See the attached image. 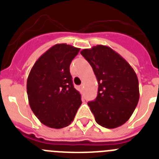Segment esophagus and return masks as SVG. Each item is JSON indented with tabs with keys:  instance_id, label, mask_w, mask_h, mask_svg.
<instances>
[{
	"instance_id": "34e87169",
	"label": "esophagus",
	"mask_w": 159,
	"mask_h": 159,
	"mask_svg": "<svg viewBox=\"0 0 159 159\" xmlns=\"http://www.w3.org/2000/svg\"><path fill=\"white\" fill-rule=\"evenodd\" d=\"M80 88L81 92H82L83 90H84V84H82V85H80Z\"/></svg>"
}]
</instances>
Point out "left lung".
<instances>
[{"label":"left lung","instance_id":"1","mask_svg":"<svg viewBox=\"0 0 159 159\" xmlns=\"http://www.w3.org/2000/svg\"><path fill=\"white\" fill-rule=\"evenodd\" d=\"M80 53L92 66L99 84L96 99L88 102L95 121L105 128L120 127L130 119L139 99L135 71L107 46H94Z\"/></svg>","mask_w":159,"mask_h":159}]
</instances>
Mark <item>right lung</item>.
I'll return each instance as SVG.
<instances>
[{
  "instance_id": "add662e5",
  "label": "right lung",
  "mask_w": 159,
  "mask_h": 159,
  "mask_svg": "<svg viewBox=\"0 0 159 159\" xmlns=\"http://www.w3.org/2000/svg\"><path fill=\"white\" fill-rule=\"evenodd\" d=\"M80 49L57 43L46 51L32 67L27 94L35 116L47 127L60 129L71 124L82 103L73 86L70 64Z\"/></svg>"
}]
</instances>
